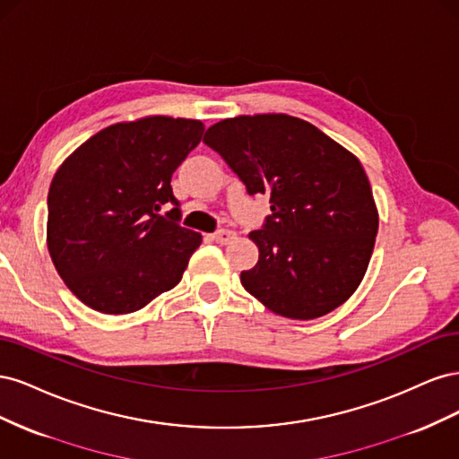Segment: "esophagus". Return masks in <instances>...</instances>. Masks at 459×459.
Returning <instances> with one entry per match:
<instances>
[{"instance_id":"34e87169","label":"esophagus","mask_w":459,"mask_h":459,"mask_svg":"<svg viewBox=\"0 0 459 459\" xmlns=\"http://www.w3.org/2000/svg\"><path fill=\"white\" fill-rule=\"evenodd\" d=\"M233 238H235V231H231V230H220V231H216L212 235V241H216L220 245H228Z\"/></svg>"}]
</instances>
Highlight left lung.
<instances>
[{"instance_id":"left-lung-1","label":"left lung","mask_w":459,"mask_h":459,"mask_svg":"<svg viewBox=\"0 0 459 459\" xmlns=\"http://www.w3.org/2000/svg\"><path fill=\"white\" fill-rule=\"evenodd\" d=\"M247 186L270 195L272 216L248 233L258 247L241 285L290 319L322 317L362 283L379 230L369 179L354 152L314 124L285 113L239 115L206 130Z\"/></svg>"}]
</instances>
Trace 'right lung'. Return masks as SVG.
<instances>
[{
	"label": "right lung",
	"instance_id": "obj_1",
	"mask_svg": "<svg viewBox=\"0 0 459 459\" xmlns=\"http://www.w3.org/2000/svg\"><path fill=\"white\" fill-rule=\"evenodd\" d=\"M195 118L151 115L91 135L55 172L48 251L73 295L101 314H132L174 289L203 235L178 224L172 174L203 140ZM177 208L169 219L162 204Z\"/></svg>",
	"mask_w": 459,
	"mask_h": 459
}]
</instances>
